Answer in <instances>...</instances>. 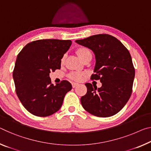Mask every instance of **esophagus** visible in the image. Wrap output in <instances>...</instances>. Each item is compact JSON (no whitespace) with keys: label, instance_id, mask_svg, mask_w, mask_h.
<instances>
[{"label":"esophagus","instance_id":"esophagus-1","mask_svg":"<svg viewBox=\"0 0 151 151\" xmlns=\"http://www.w3.org/2000/svg\"><path fill=\"white\" fill-rule=\"evenodd\" d=\"M78 85V83H72V86H73V88H75L76 87H77Z\"/></svg>","mask_w":151,"mask_h":151}]
</instances>
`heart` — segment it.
<instances>
[{
	"mask_svg": "<svg viewBox=\"0 0 151 151\" xmlns=\"http://www.w3.org/2000/svg\"><path fill=\"white\" fill-rule=\"evenodd\" d=\"M91 54V52L90 50H88V48H87V47H79V48L77 49V50H76V54L78 55V56L79 57V58L81 60H83L85 56H87V55ZM64 58H65V57L63 56V58H62V60H61L62 63H64ZM83 75H84V73H78V72H73V73H71L70 75H69V76H70V78H71V79L79 81L83 78Z\"/></svg>",
	"mask_w": 151,
	"mask_h": 151,
	"instance_id": "b5f03b06",
	"label": "heart"
}]
</instances>
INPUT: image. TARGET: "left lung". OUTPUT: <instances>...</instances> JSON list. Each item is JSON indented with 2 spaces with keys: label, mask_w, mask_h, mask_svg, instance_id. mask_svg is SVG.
Segmentation results:
<instances>
[{
  "label": "left lung",
  "mask_w": 151,
  "mask_h": 151,
  "mask_svg": "<svg viewBox=\"0 0 151 151\" xmlns=\"http://www.w3.org/2000/svg\"><path fill=\"white\" fill-rule=\"evenodd\" d=\"M75 42L94 52L95 74L91 78L102 83L98 88L86 83L87 92L81 98L82 106L93 116H114L126 104L132 91L135 70L130 52L120 41L108 34L92 35Z\"/></svg>",
  "instance_id": "obj_1"
}]
</instances>
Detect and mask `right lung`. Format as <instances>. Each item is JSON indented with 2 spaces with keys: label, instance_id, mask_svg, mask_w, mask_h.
<instances>
[{
  "label": "right lung",
  "instance_id": "right-lung-1",
  "mask_svg": "<svg viewBox=\"0 0 151 151\" xmlns=\"http://www.w3.org/2000/svg\"><path fill=\"white\" fill-rule=\"evenodd\" d=\"M71 44L70 40H36L27 44L17 55L13 73L16 93L24 107L34 116L56 113L72 89L68 81L54 85L50 78V72L60 69L61 59Z\"/></svg>",
  "mask_w": 151,
  "mask_h": 151
}]
</instances>
